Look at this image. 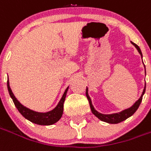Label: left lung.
I'll return each mask as SVG.
<instances>
[{"label": "left lung", "mask_w": 151, "mask_h": 151, "mask_svg": "<svg viewBox=\"0 0 151 151\" xmlns=\"http://www.w3.org/2000/svg\"><path fill=\"white\" fill-rule=\"evenodd\" d=\"M133 45L135 46V47L137 49L138 52L141 54V55H142V51H141V49H140V47L137 46V45H136L135 43L132 42ZM145 88H144V90H143V92H142V96L140 97V99L138 100L136 103H135L134 105H132L131 108L127 109H125V110H123L121 113H119V114H101V113L97 112L95 109H94L93 105L91 104V101L90 97H89V96H88V93H87V88H86V97H87V100L89 101V104H90V107L91 109V112L94 115L96 116L99 119H101V121H104V122H106V123H121V122H123L124 120H126L127 118H129L130 116H132L133 114H134L136 111H137V109H138V107L140 106L141 105V102L142 101V96H143V95L145 93Z\"/></svg>", "instance_id": "8db88e82"}]
</instances>
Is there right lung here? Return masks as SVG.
Segmentation results:
<instances>
[{
    "mask_svg": "<svg viewBox=\"0 0 151 151\" xmlns=\"http://www.w3.org/2000/svg\"><path fill=\"white\" fill-rule=\"evenodd\" d=\"M7 88H8V91H9V96H10V97L12 98L14 104L16 106L19 112L20 113L25 119L31 121L32 123H34L36 124H38V125H51V124H54V123L58 122L62 117L63 111H64V102H65L66 93H67L68 87L65 90V93L63 95V96L61 98L60 101L59 102L57 106L53 110L47 113L34 112L31 109L24 107V105H21L20 103L17 101L16 98L14 97L13 92H12V91L9 87L8 80H7Z\"/></svg>",
    "mask_w": 151,
    "mask_h": 151,
    "instance_id": "right-lung-1",
    "label": "right lung"
}]
</instances>
